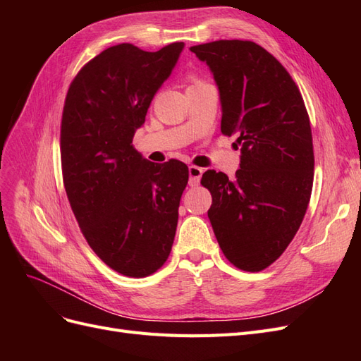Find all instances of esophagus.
I'll return each instance as SVG.
<instances>
[{"label": "esophagus", "mask_w": 361, "mask_h": 361, "mask_svg": "<svg viewBox=\"0 0 361 361\" xmlns=\"http://www.w3.org/2000/svg\"><path fill=\"white\" fill-rule=\"evenodd\" d=\"M188 171H190V185H191V187H197L204 170L197 167V166H190Z\"/></svg>", "instance_id": "34e87169"}]
</instances>
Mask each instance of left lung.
<instances>
[{"instance_id": "8db88e82", "label": "left lung", "mask_w": 361, "mask_h": 361, "mask_svg": "<svg viewBox=\"0 0 361 361\" xmlns=\"http://www.w3.org/2000/svg\"><path fill=\"white\" fill-rule=\"evenodd\" d=\"M191 52L206 61L221 101V133L236 135L241 164L235 179L207 170V211L227 260L257 272L290 244L313 187V143L307 110L289 72L250 40H216Z\"/></svg>"}]
</instances>
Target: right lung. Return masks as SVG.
I'll use <instances>...</instances> for the list:
<instances>
[{"label":"right lung","mask_w":361,"mask_h":361,"mask_svg":"<svg viewBox=\"0 0 361 361\" xmlns=\"http://www.w3.org/2000/svg\"><path fill=\"white\" fill-rule=\"evenodd\" d=\"M182 49L183 42L157 52L130 43L106 48L76 73L64 101V190L85 241L126 277L157 272L176 235L188 167L147 161L133 138Z\"/></svg>","instance_id":"1"}]
</instances>
